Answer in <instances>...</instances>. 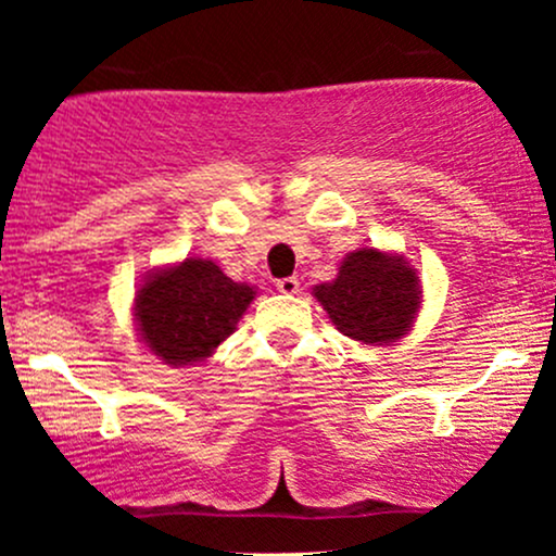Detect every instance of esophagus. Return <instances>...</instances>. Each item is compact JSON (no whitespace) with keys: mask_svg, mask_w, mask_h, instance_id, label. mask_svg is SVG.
Here are the masks:
<instances>
[{"mask_svg":"<svg viewBox=\"0 0 556 556\" xmlns=\"http://www.w3.org/2000/svg\"><path fill=\"white\" fill-rule=\"evenodd\" d=\"M277 290L282 292V295H298V292H300V279L298 277L277 279Z\"/></svg>","mask_w":556,"mask_h":556,"instance_id":"obj_1","label":"esophagus"}]
</instances>
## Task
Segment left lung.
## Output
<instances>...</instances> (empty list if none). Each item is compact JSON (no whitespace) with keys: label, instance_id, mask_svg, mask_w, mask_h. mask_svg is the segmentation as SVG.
<instances>
[{"label":"left lung","instance_id":"1","mask_svg":"<svg viewBox=\"0 0 556 556\" xmlns=\"http://www.w3.org/2000/svg\"><path fill=\"white\" fill-rule=\"evenodd\" d=\"M314 295L344 337L381 344L397 340L410 327L420 287L405 258L361 248L342 261L334 282L318 285Z\"/></svg>","mask_w":556,"mask_h":556}]
</instances>
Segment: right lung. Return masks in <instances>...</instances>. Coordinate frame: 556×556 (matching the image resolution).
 Wrapping results in <instances>:
<instances>
[{"mask_svg":"<svg viewBox=\"0 0 556 556\" xmlns=\"http://www.w3.org/2000/svg\"><path fill=\"white\" fill-rule=\"evenodd\" d=\"M256 298L214 261L185 258L156 271L136 295V318L151 353L169 366H193L225 342Z\"/></svg>","mask_w":556,"mask_h":556,"instance_id":"1","label":"right lung"}]
</instances>
